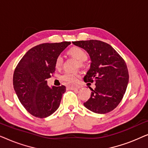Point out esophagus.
<instances>
[{
    "label": "esophagus",
    "instance_id": "esophagus-1",
    "mask_svg": "<svg viewBox=\"0 0 148 148\" xmlns=\"http://www.w3.org/2000/svg\"><path fill=\"white\" fill-rule=\"evenodd\" d=\"M68 88H69L70 90H77V89L79 88V86H77V85L75 84H69L68 85Z\"/></svg>",
    "mask_w": 148,
    "mask_h": 148
}]
</instances>
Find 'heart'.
Returning a JSON list of instances; mask_svg holds the SVG:
<instances>
[{"mask_svg":"<svg viewBox=\"0 0 148 148\" xmlns=\"http://www.w3.org/2000/svg\"><path fill=\"white\" fill-rule=\"evenodd\" d=\"M69 53L73 57L76 58L81 64H82V62H85L88 59V54L81 48L73 47L69 50ZM62 63H63V58L61 56H58L56 60V66L60 67ZM77 77L78 75L75 73L66 72L60 76V79L66 83H74L77 79Z\"/></svg>","mask_w":148,"mask_h":148,"instance_id":"obj_1","label":"heart"}]
</instances>
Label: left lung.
Masks as SVG:
<instances>
[{
  "mask_svg": "<svg viewBox=\"0 0 148 148\" xmlns=\"http://www.w3.org/2000/svg\"><path fill=\"white\" fill-rule=\"evenodd\" d=\"M88 52L90 68L84 77L85 82H95L96 88L84 106L98 114L108 113L118 106L129 82L127 64L118 52L108 44L99 40L73 42Z\"/></svg>",
  "mask_w": 148,
  "mask_h": 148,
  "instance_id": "left-lung-1",
  "label": "left lung"
}]
</instances>
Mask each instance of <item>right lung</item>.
<instances>
[{"instance_id":"add662e5","label":"right lung","mask_w":148,"mask_h":148,"mask_svg":"<svg viewBox=\"0 0 148 148\" xmlns=\"http://www.w3.org/2000/svg\"><path fill=\"white\" fill-rule=\"evenodd\" d=\"M69 44L62 42L34 46L16 66L14 90L24 108L34 116L46 118L59 107L65 86L49 87L46 79L55 71L56 58Z\"/></svg>"}]
</instances>
